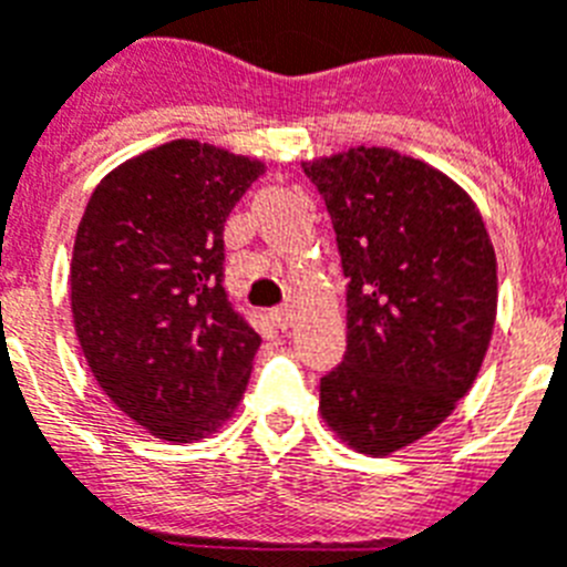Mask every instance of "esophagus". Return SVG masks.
<instances>
[{"label":"esophagus","instance_id":"esophagus-1","mask_svg":"<svg viewBox=\"0 0 567 567\" xmlns=\"http://www.w3.org/2000/svg\"><path fill=\"white\" fill-rule=\"evenodd\" d=\"M269 315H272L275 327H278V329L292 327V307H278V309H272Z\"/></svg>","mask_w":567,"mask_h":567}]
</instances>
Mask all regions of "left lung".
Returning a JSON list of instances; mask_svg holds the SVG:
<instances>
[{
    "instance_id": "left-lung-1",
    "label": "left lung",
    "mask_w": 567,
    "mask_h": 567,
    "mask_svg": "<svg viewBox=\"0 0 567 567\" xmlns=\"http://www.w3.org/2000/svg\"><path fill=\"white\" fill-rule=\"evenodd\" d=\"M332 215L346 354L320 378V414L365 454L437 429L471 389L497 315V258L465 189L385 147L303 164Z\"/></svg>"
}]
</instances>
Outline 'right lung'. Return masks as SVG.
I'll use <instances>...</instances> for the list:
<instances>
[{
    "label": "right lung",
    "instance_id": "obj_1",
    "mask_svg": "<svg viewBox=\"0 0 567 567\" xmlns=\"http://www.w3.org/2000/svg\"><path fill=\"white\" fill-rule=\"evenodd\" d=\"M264 175L213 144H162L104 175L70 264L90 372L169 443L213 434L247 389L260 334L224 289V224Z\"/></svg>",
    "mask_w": 567,
    "mask_h": 567
}]
</instances>
